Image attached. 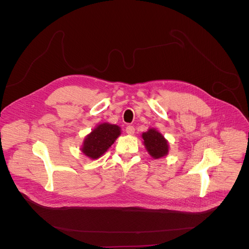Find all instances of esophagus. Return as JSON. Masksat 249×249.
Segmentation results:
<instances>
[{
    "instance_id": "esophagus-1",
    "label": "esophagus",
    "mask_w": 249,
    "mask_h": 249,
    "mask_svg": "<svg viewBox=\"0 0 249 249\" xmlns=\"http://www.w3.org/2000/svg\"><path fill=\"white\" fill-rule=\"evenodd\" d=\"M125 131H126V133H127L128 135H133V134L135 133V128H134V126H132V125H128V126L126 127Z\"/></svg>"
}]
</instances>
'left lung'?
Here are the masks:
<instances>
[{"mask_svg": "<svg viewBox=\"0 0 249 249\" xmlns=\"http://www.w3.org/2000/svg\"><path fill=\"white\" fill-rule=\"evenodd\" d=\"M143 143L148 153L155 159L168 154L169 144L164 136L156 129L150 128L142 134Z\"/></svg>", "mask_w": 249, "mask_h": 249, "instance_id": "obj_1", "label": "left lung"}]
</instances>
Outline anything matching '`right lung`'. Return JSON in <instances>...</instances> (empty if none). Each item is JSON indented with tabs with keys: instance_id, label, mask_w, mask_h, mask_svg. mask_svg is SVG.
<instances>
[{
	"instance_id": "obj_1",
	"label": "right lung",
	"mask_w": 249,
	"mask_h": 249,
	"mask_svg": "<svg viewBox=\"0 0 249 249\" xmlns=\"http://www.w3.org/2000/svg\"><path fill=\"white\" fill-rule=\"evenodd\" d=\"M121 128L116 124L104 123L99 124L85 138L82 152L91 159H98L120 136Z\"/></svg>"
}]
</instances>
